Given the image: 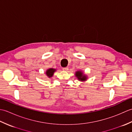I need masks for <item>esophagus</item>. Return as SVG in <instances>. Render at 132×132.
Masks as SVG:
<instances>
[{"instance_id": "1", "label": "esophagus", "mask_w": 132, "mask_h": 132, "mask_svg": "<svg viewBox=\"0 0 132 132\" xmlns=\"http://www.w3.org/2000/svg\"><path fill=\"white\" fill-rule=\"evenodd\" d=\"M62 70L63 71H68L69 70V68H64L62 69Z\"/></svg>"}]
</instances>
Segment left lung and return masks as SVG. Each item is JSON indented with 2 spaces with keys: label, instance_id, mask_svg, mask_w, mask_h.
<instances>
[{
  "label": "left lung",
  "instance_id": "8db88e82",
  "mask_svg": "<svg viewBox=\"0 0 132 132\" xmlns=\"http://www.w3.org/2000/svg\"><path fill=\"white\" fill-rule=\"evenodd\" d=\"M76 77L78 78V79L80 80L81 81H84L86 80V77L83 75V73L81 71H77L76 72Z\"/></svg>",
  "mask_w": 132,
  "mask_h": 132
}]
</instances>
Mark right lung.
Wrapping results in <instances>:
<instances>
[{
	"label": "right lung",
	"mask_w": 132,
	"mask_h": 132,
	"mask_svg": "<svg viewBox=\"0 0 132 132\" xmlns=\"http://www.w3.org/2000/svg\"><path fill=\"white\" fill-rule=\"evenodd\" d=\"M55 69H49L46 71V74L47 77L50 78V77H52L53 76V74H54V72H55Z\"/></svg>",
	"instance_id": "obj_1"
}]
</instances>
